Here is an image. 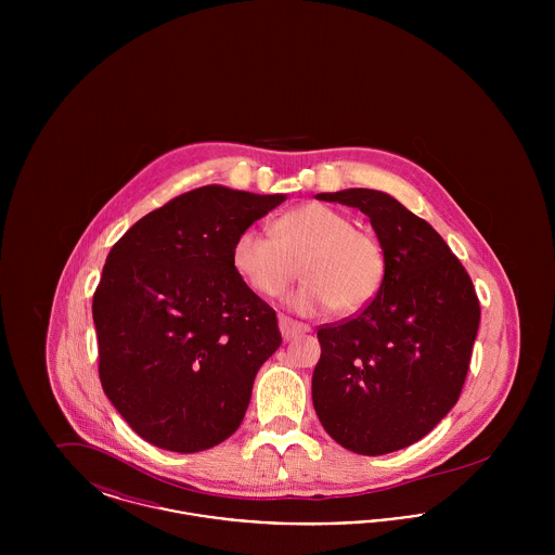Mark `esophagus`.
I'll list each match as a JSON object with an SVG mask.
<instances>
[{
    "mask_svg": "<svg viewBox=\"0 0 555 555\" xmlns=\"http://www.w3.org/2000/svg\"><path fill=\"white\" fill-rule=\"evenodd\" d=\"M279 328H281V335H283L285 341H291V339H295V337L308 333V326H306V324H301V322H297V320H291V318L287 317L279 318Z\"/></svg>",
    "mask_w": 555,
    "mask_h": 555,
    "instance_id": "1",
    "label": "esophagus"
}]
</instances>
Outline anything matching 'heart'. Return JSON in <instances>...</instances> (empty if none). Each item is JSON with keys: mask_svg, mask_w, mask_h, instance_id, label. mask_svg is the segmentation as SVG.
<instances>
[{"mask_svg": "<svg viewBox=\"0 0 555 555\" xmlns=\"http://www.w3.org/2000/svg\"><path fill=\"white\" fill-rule=\"evenodd\" d=\"M272 233L245 229L233 245L238 276L264 297H276L301 274L287 297L304 317L353 314L374 299L385 274L383 247L353 220L326 204H306L274 220Z\"/></svg>", "mask_w": 555, "mask_h": 555, "instance_id": "1", "label": "heart"}]
</instances>
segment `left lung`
<instances>
[{
	"label": "left lung",
	"mask_w": 555,
	"mask_h": 555,
	"mask_svg": "<svg viewBox=\"0 0 555 555\" xmlns=\"http://www.w3.org/2000/svg\"><path fill=\"white\" fill-rule=\"evenodd\" d=\"M317 197L369 216L385 274L358 317L318 331L314 410L345 449L391 453L421 441L455 405L478 333V297L443 237L389 193Z\"/></svg>",
	"instance_id": "obj_1"
}]
</instances>
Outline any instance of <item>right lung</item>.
<instances>
[{"label":"right lung","instance_id":"obj_1","mask_svg":"<svg viewBox=\"0 0 555 555\" xmlns=\"http://www.w3.org/2000/svg\"><path fill=\"white\" fill-rule=\"evenodd\" d=\"M285 199L199 186L143 216L107 254L93 295L100 380L152 446L204 451L243 421L281 333L238 276L233 245Z\"/></svg>","mask_w":555,"mask_h":555}]
</instances>
